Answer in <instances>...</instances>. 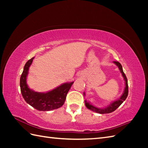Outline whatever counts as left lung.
Segmentation results:
<instances>
[{
  "label": "left lung",
  "mask_w": 148,
  "mask_h": 148,
  "mask_svg": "<svg viewBox=\"0 0 148 148\" xmlns=\"http://www.w3.org/2000/svg\"><path fill=\"white\" fill-rule=\"evenodd\" d=\"M114 63V64L118 66L119 71H120L121 73L122 74V76L124 78V80H125V90H124V92L122 94V95L121 96V97L119 99L116 100L115 101L112 102V103H110L109 105H108V106L106 107L105 108H103V109H100L98 108H96L95 106H94L93 105L91 104L88 102L87 101V100H84V102H85V106L88 109H89L90 110H92L93 111H95L97 113H99V114H108V113H111L113 111H114L115 110L117 109L118 107L120 106L121 103L123 102L125 99H127V97L128 96V81H127V78L125 76V73L123 72V68H122V66L121 65V64L118 62H113ZM84 95H85V93H83Z\"/></svg>",
  "instance_id": "8db88e82"
}]
</instances>
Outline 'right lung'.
Here are the masks:
<instances>
[{
  "mask_svg": "<svg viewBox=\"0 0 148 148\" xmlns=\"http://www.w3.org/2000/svg\"><path fill=\"white\" fill-rule=\"evenodd\" d=\"M34 58L30 59L25 65L20 77V89L24 100L38 111H48L60 108L64 105L67 94L74 82L64 83L46 93L34 92L27 84V76Z\"/></svg>",
  "mask_w": 148,
  "mask_h": 148,
  "instance_id": "add662e5",
  "label": "right lung"
}]
</instances>
